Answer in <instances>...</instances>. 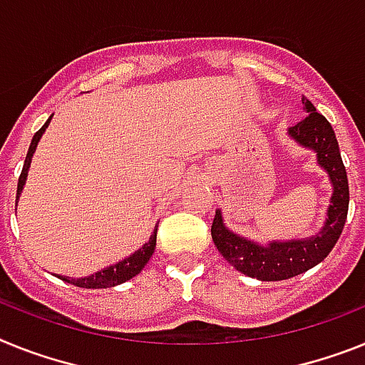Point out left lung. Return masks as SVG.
<instances>
[{"instance_id": "left-lung-1", "label": "left lung", "mask_w": 365, "mask_h": 365, "mask_svg": "<svg viewBox=\"0 0 365 365\" xmlns=\"http://www.w3.org/2000/svg\"><path fill=\"white\" fill-rule=\"evenodd\" d=\"M303 105L308 116L303 121H299L297 125L289 127V135L294 136L299 144H303L304 148H312L317 153V162L329 171L332 186H334L331 207L327 212L329 216L327 225L323 227L322 232L308 240L273 242L264 247L230 232L223 225L220 210L214 216L212 229H210L214 244L227 262L232 264L244 275L255 277L258 280H284L317 266L332 251L347 220V171L339 155L334 130L327 118L316 112V107L304 96Z\"/></svg>"}]
</instances>
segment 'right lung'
Segmentation results:
<instances>
[{"label": "right lung", "mask_w": 365, "mask_h": 365, "mask_svg": "<svg viewBox=\"0 0 365 365\" xmlns=\"http://www.w3.org/2000/svg\"><path fill=\"white\" fill-rule=\"evenodd\" d=\"M49 121H51V116H49V120L46 121V123H43L42 129L36 130V135H34L33 140H31L29 151H27L26 162H24V170H21V173H20V179H18L16 199L20 197L21 188H24V185H26V177H27V170H29L31 158H33V153H34V149H36V144H38L40 136L43 135L46 127L49 125ZM155 245H157V229H155V232H153V236L149 238L148 244H145L142 249H138L135 255H130L129 258H125V260H121V262L114 264V266L105 267V269L98 272L96 275L85 277V279H71V277H62V275H57V277L61 280H64V282H70V284H73V286H79V288H112V286L121 284V282H125V280H129V279H133L135 275H138V273L144 269L145 264L149 262L151 255L155 253Z\"/></svg>", "instance_id": "1"}]
</instances>
